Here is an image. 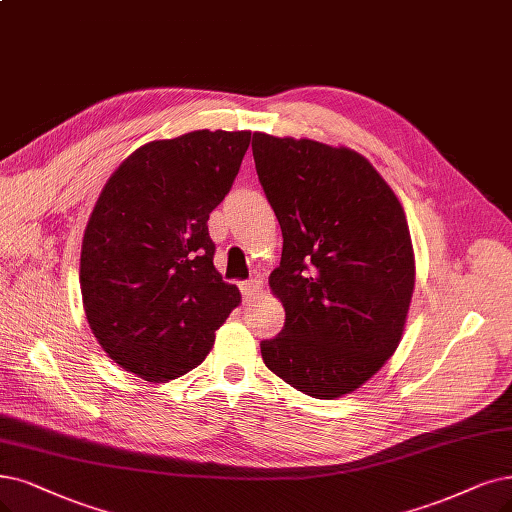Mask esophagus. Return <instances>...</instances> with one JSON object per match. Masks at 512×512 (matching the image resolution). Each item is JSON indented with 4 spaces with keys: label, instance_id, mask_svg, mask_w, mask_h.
Returning a JSON list of instances; mask_svg holds the SVG:
<instances>
[{
    "label": "esophagus",
    "instance_id": "esophagus-1",
    "mask_svg": "<svg viewBox=\"0 0 512 512\" xmlns=\"http://www.w3.org/2000/svg\"><path fill=\"white\" fill-rule=\"evenodd\" d=\"M261 287H263V282H261L259 278H251V280L242 282V285H240L242 299H244V301H251L253 297H257V295L261 293Z\"/></svg>",
    "mask_w": 512,
    "mask_h": 512
}]
</instances>
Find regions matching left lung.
I'll use <instances>...</instances> for the list:
<instances>
[{"mask_svg": "<svg viewBox=\"0 0 512 512\" xmlns=\"http://www.w3.org/2000/svg\"><path fill=\"white\" fill-rule=\"evenodd\" d=\"M253 158L282 230L270 289L287 314L261 342L263 363L299 392L337 399L401 342L415 285L405 211L348 147L255 132Z\"/></svg>", "mask_w": 512, "mask_h": 512, "instance_id": "left-lung-1", "label": "left lung"}]
</instances>
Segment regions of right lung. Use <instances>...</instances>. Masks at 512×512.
<instances>
[{
    "instance_id": "right-lung-1",
    "label": "right lung",
    "mask_w": 512,
    "mask_h": 512,
    "mask_svg": "<svg viewBox=\"0 0 512 512\" xmlns=\"http://www.w3.org/2000/svg\"><path fill=\"white\" fill-rule=\"evenodd\" d=\"M249 130H194L135 149L88 219L80 289L113 363L147 382L198 367L240 304L213 266L208 215L230 192Z\"/></svg>"
}]
</instances>
